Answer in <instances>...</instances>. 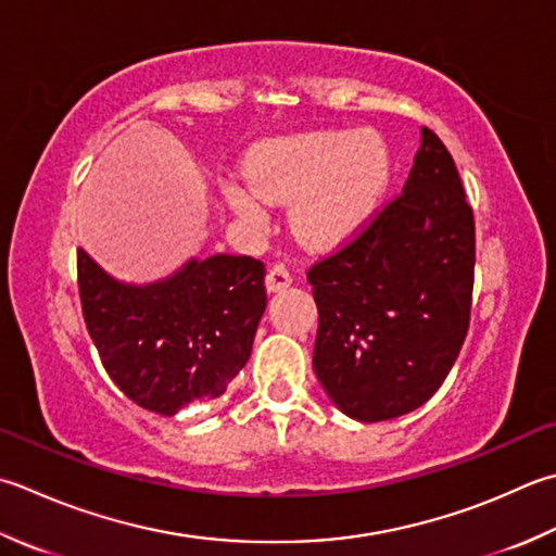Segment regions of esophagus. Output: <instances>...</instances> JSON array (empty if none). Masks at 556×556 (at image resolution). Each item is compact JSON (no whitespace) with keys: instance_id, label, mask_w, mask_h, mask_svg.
I'll return each mask as SVG.
<instances>
[{"instance_id":"esophagus-1","label":"esophagus","mask_w":556,"mask_h":556,"mask_svg":"<svg viewBox=\"0 0 556 556\" xmlns=\"http://www.w3.org/2000/svg\"><path fill=\"white\" fill-rule=\"evenodd\" d=\"M289 285H291V275H289L287 265L285 263L271 265L269 271H267V277H265V287L269 291H281V289H287Z\"/></svg>"}]
</instances>
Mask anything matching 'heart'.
Returning <instances> with one entry per match:
<instances>
[{
  "mask_svg": "<svg viewBox=\"0 0 556 556\" xmlns=\"http://www.w3.org/2000/svg\"><path fill=\"white\" fill-rule=\"evenodd\" d=\"M253 185L233 182L226 200L250 222H263L267 202H293V228L315 248L346 241L374 214L390 176L383 139L374 132L320 129L271 139L248 163Z\"/></svg>",
  "mask_w": 556,
  "mask_h": 556,
  "instance_id": "heart-1",
  "label": "heart"
}]
</instances>
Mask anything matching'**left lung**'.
I'll return each instance as SVG.
<instances>
[{
    "label": "left lung",
    "mask_w": 556,
    "mask_h": 556,
    "mask_svg": "<svg viewBox=\"0 0 556 556\" xmlns=\"http://www.w3.org/2000/svg\"><path fill=\"white\" fill-rule=\"evenodd\" d=\"M318 306L313 368L344 415L383 421L424 405L470 328L475 214L437 132L405 188L308 269Z\"/></svg>",
    "instance_id": "1"
}]
</instances>
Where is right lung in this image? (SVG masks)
I'll list each match as a JSON object with an SVG mask.
<instances>
[{
    "instance_id": "1",
    "label": "right lung",
    "mask_w": 556,
    "mask_h": 556,
    "mask_svg": "<svg viewBox=\"0 0 556 556\" xmlns=\"http://www.w3.org/2000/svg\"><path fill=\"white\" fill-rule=\"evenodd\" d=\"M76 285L108 376L163 417L224 393L250 358L267 306L265 265L250 255L192 260L159 285L125 287L79 250Z\"/></svg>"
}]
</instances>
